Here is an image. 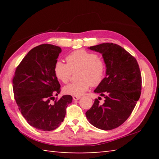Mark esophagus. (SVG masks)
<instances>
[{
    "label": "esophagus",
    "mask_w": 159,
    "mask_h": 159,
    "mask_svg": "<svg viewBox=\"0 0 159 159\" xmlns=\"http://www.w3.org/2000/svg\"><path fill=\"white\" fill-rule=\"evenodd\" d=\"M80 98V96H76V95H75V96H73V99H74V100H79V99Z\"/></svg>",
    "instance_id": "34e87169"
}]
</instances>
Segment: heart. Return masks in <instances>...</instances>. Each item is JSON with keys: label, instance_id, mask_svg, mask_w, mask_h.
<instances>
[{"label": "heart", "instance_id": "b5f03b06", "mask_svg": "<svg viewBox=\"0 0 159 159\" xmlns=\"http://www.w3.org/2000/svg\"><path fill=\"white\" fill-rule=\"evenodd\" d=\"M66 60L67 64L61 60L56 61L53 71L59 80L66 83L72 71L79 69L77 77L79 80L64 88V93L67 95H81L91 85L97 87L100 85L106 76L107 64L98 54L84 50H76L67 55Z\"/></svg>", "mask_w": 159, "mask_h": 159}]
</instances>
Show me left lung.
<instances>
[{"mask_svg":"<svg viewBox=\"0 0 159 159\" xmlns=\"http://www.w3.org/2000/svg\"><path fill=\"white\" fill-rule=\"evenodd\" d=\"M102 54L107 64L106 77L94 90L104 97L103 104L95 99L85 113L89 122L101 130H109L122 125L139 99L142 76L136 59L117 44L105 43L89 48Z\"/></svg>","mask_w":159,"mask_h":159,"instance_id":"left-lung-1","label":"left lung"}]
</instances>
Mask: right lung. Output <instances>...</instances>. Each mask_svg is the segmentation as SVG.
Here are the masks:
<instances>
[{
	"label": "right lung",
	"instance_id": "obj_1",
	"mask_svg": "<svg viewBox=\"0 0 159 159\" xmlns=\"http://www.w3.org/2000/svg\"><path fill=\"white\" fill-rule=\"evenodd\" d=\"M60 47L42 44L27 53L16 68L12 79L15 99L21 114L32 127L50 131L59 127L66 115L71 95L55 100L60 93V84L53 71Z\"/></svg>",
	"mask_w": 159,
	"mask_h": 159
}]
</instances>
